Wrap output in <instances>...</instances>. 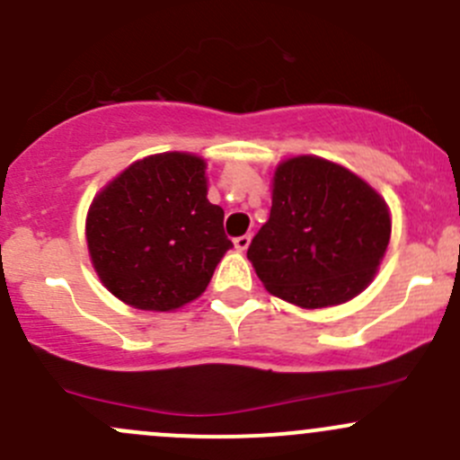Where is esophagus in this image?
Returning a JSON list of instances; mask_svg holds the SVG:
<instances>
[{"mask_svg":"<svg viewBox=\"0 0 460 460\" xmlns=\"http://www.w3.org/2000/svg\"><path fill=\"white\" fill-rule=\"evenodd\" d=\"M249 244H251V235H240V238L234 240V246L238 251H246L249 249Z\"/></svg>","mask_w":460,"mask_h":460,"instance_id":"esophagus-1","label":"esophagus"}]
</instances>
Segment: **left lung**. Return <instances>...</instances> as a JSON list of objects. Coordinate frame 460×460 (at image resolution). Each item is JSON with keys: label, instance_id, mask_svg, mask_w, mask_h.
I'll return each instance as SVG.
<instances>
[{"label": "left lung", "instance_id": "8db88e82", "mask_svg": "<svg viewBox=\"0 0 460 460\" xmlns=\"http://www.w3.org/2000/svg\"><path fill=\"white\" fill-rule=\"evenodd\" d=\"M273 205L246 258L264 288L302 308L357 297L390 243V209L350 169L295 156L273 173Z\"/></svg>", "mask_w": 460, "mask_h": 460}]
</instances>
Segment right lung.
I'll return each instance as SVG.
<instances>
[{"label":"right lung","mask_w":460,"mask_h":460,"mask_svg":"<svg viewBox=\"0 0 460 460\" xmlns=\"http://www.w3.org/2000/svg\"><path fill=\"white\" fill-rule=\"evenodd\" d=\"M205 169L196 154H154L94 196L85 217L90 260L120 302L167 313L205 293L234 246L225 211L207 200Z\"/></svg>","instance_id":"right-lung-1"}]
</instances>
